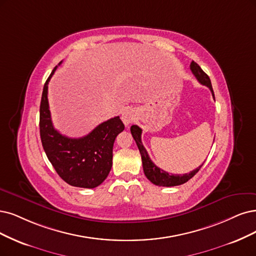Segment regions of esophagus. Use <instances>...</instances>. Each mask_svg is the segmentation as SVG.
<instances>
[{
	"label": "esophagus",
	"instance_id": "obj_1",
	"mask_svg": "<svg viewBox=\"0 0 256 256\" xmlns=\"http://www.w3.org/2000/svg\"><path fill=\"white\" fill-rule=\"evenodd\" d=\"M121 119H122V122L124 123V126H130L132 122H134L135 119H136V115H135V112L133 110H126L124 112H123L122 116H121Z\"/></svg>",
	"mask_w": 256,
	"mask_h": 256
}]
</instances>
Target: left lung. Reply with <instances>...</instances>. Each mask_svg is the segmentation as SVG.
<instances>
[{
    "label": "left lung",
    "instance_id": "obj_1",
    "mask_svg": "<svg viewBox=\"0 0 256 256\" xmlns=\"http://www.w3.org/2000/svg\"><path fill=\"white\" fill-rule=\"evenodd\" d=\"M190 68L192 70V72L194 74V76L196 77V79L200 81L202 85H206V88H209L211 92H212V96L214 97V92L212 88V84H211V80L209 78V76H208L202 68L200 66L198 65L196 62L192 61L191 65H190ZM130 133L132 136H133L134 140L136 141V144L139 148V152L141 155V159H142V166H144V174L146 176V178L148 180L159 186H180L184 182H186L188 180H190V179L200 170V168L202 166H200L197 168L193 170L192 172L190 173H186V174H168V172L164 171L160 168H158L152 160H150L146 148L144 146L142 142H141V134H142V130H141L138 126H130Z\"/></svg>",
    "mask_w": 256,
    "mask_h": 256
}]
</instances>
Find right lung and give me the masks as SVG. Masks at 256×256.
Listing matches in <instances>:
<instances>
[{"mask_svg": "<svg viewBox=\"0 0 256 256\" xmlns=\"http://www.w3.org/2000/svg\"><path fill=\"white\" fill-rule=\"evenodd\" d=\"M62 61L59 63V65ZM46 80L40 104V136L45 154L56 172L72 186L94 188L108 177L112 164V146L117 135L124 130L119 116L102 122L90 133L81 138L63 136L54 130L47 99L48 82Z\"/></svg>", "mask_w": 256, "mask_h": 256, "instance_id": "1", "label": "right lung"}]
</instances>
